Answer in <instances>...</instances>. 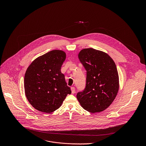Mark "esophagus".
<instances>
[{
	"label": "esophagus",
	"instance_id": "esophagus-1",
	"mask_svg": "<svg viewBox=\"0 0 146 146\" xmlns=\"http://www.w3.org/2000/svg\"><path fill=\"white\" fill-rule=\"evenodd\" d=\"M71 93H72V94H74V93H75V87L72 86V87L71 88Z\"/></svg>",
	"mask_w": 146,
	"mask_h": 146
}]
</instances>
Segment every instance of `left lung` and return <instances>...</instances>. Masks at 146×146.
<instances>
[{
    "label": "left lung",
    "mask_w": 146,
    "mask_h": 146,
    "mask_svg": "<svg viewBox=\"0 0 146 146\" xmlns=\"http://www.w3.org/2000/svg\"><path fill=\"white\" fill-rule=\"evenodd\" d=\"M78 57L86 71V79L85 88L77 93V99L90 112L103 111L112 103L119 90L116 64L107 53L93 48L82 49Z\"/></svg>",
    "instance_id": "8db88e82"
}]
</instances>
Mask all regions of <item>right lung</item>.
Returning a JSON list of instances; mask_svg holds the SVG:
<instances>
[{
    "label": "right lung",
    "instance_id": "1",
    "mask_svg": "<svg viewBox=\"0 0 146 146\" xmlns=\"http://www.w3.org/2000/svg\"><path fill=\"white\" fill-rule=\"evenodd\" d=\"M66 57L62 50H53L36 58L27 68L24 78L25 94L36 110L51 113L71 93L61 71Z\"/></svg>",
    "mask_w": 146,
    "mask_h": 146
}]
</instances>
